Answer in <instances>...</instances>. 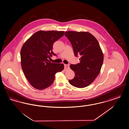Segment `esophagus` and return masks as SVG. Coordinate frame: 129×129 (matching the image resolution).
Segmentation results:
<instances>
[{
  "label": "esophagus",
  "mask_w": 129,
  "mask_h": 129,
  "mask_svg": "<svg viewBox=\"0 0 129 129\" xmlns=\"http://www.w3.org/2000/svg\"><path fill=\"white\" fill-rule=\"evenodd\" d=\"M70 65L68 64H64V70L65 71H67L69 69Z\"/></svg>",
  "instance_id": "esophagus-1"
}]
</instances>
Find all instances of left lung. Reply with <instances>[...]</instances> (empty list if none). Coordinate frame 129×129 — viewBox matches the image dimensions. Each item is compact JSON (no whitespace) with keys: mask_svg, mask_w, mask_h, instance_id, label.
I'll use <instances>...</instances> for the list:
<instances>
[{"mask_svg":"<svg viewBox=\"0 0 129 129\" xmlns=\"http://www.w3.org/2000/svg\"><path fill=\"white\" fill-rule=\"evenodd\" d=\"M65 35L71 43L75 55H80V63L70 66L75 76L69 82L75 87H85L90 85L100 73L104 54L97 40L88 32L68 31Z\"/></svg>","mask_w":129,"mask_h":129,"instance_id":"left-lung-1","label":"left lung"}]
</instances>
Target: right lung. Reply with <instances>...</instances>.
Listing matches in <instances>:
<instances>
[{
  "label": "right lung",
  "instance_id": "add662e5",
  "mask_svg": "<svg viewBox=\"0 0 129 129\" xmlns=\"http://www.w3.org/2000/svg\"><path fill=\"white\" fill-rule=\"evenodd\" d=\"M64 31H38L24 43L21 50V64L25 77L31 86L43 90L51 86L55 75L64 69L62 63L51 62L54 43L64 35Z\"/></svg>",
  "mask_w": 129,
  "mask_h": 129
}]
</instances>
